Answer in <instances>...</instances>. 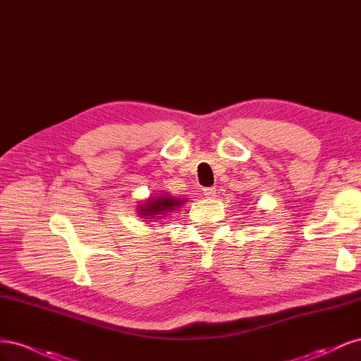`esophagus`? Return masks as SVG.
<instances>
[{
	"label": "esophagus",
	"instance_id": "1",
	"mask_svg": "<svg viewBox=\"0 0 361 361\" xmlns=\"http://www.w3.org/2000/svg\"><path fill=\"white\" fill-rule=\"evenodd\" d=\"M203 194L206 195V197H209V199H212V197H215V194H216V190H215L214 187H207V188H203Z\"/></svg>",
	"mask_w": 361,
	"mask_h": 361
}]
</instances>
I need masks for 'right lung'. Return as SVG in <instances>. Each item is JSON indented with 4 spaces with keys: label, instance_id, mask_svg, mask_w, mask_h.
<instances>
[{
    "label": "right lung",
    "instance_id": "right-lung-1",
    "mask_svg": "<svg viewBox=\"0 0 361 361\" xmlns=\"http://www.w3.org/2000/svg\"><path fill=\"white\" fill-rule=\"evenodd\" d=\"M185 200L180 199H174L170 197V195H158L157 199H150V202H147L145 204V207H141V215L145 216H152L155 218L157 215L166 214L170 211H174V207H178L179 204H182Z\"/></svg>",
    "mask_w": 361,
    "mask_h": 361
}]
</instances>
